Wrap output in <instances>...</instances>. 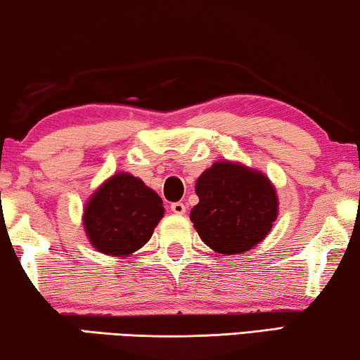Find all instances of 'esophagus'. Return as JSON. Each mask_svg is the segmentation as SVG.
<instances>
[{
	"mask_svg": "<svg viewBox=\"0 0 360 360\" xmlns=\"http://www.w3.org/2000/svg\"><path fill=\"white\" fill-rule=\"evenodd\" d=\"M170 210H172V212H174V214L181 216V214H185L186 206L184 205V202H174V205L170 206Z\"/></svg>",
	"mask_w": 360,
	"mask_h": 360,
	"instance_id": "esophagus-1",
	"label": "esophagus"
}]
</instances>
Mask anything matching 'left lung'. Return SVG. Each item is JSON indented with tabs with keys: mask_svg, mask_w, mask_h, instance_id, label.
<instances>
[{
	"mask_svg": "<svg viewBox=\"0 0 360 360\" xmlns=\"http://www.w3.org/2000/svg\"><path fill=\"white\" fill-rule=\"evenodd\" d=\"M190 219L211 250L240 255L263 242L279 214L278 191L263 172L219 160L198 176Z\"/></svg>",
	"mask_w": 360,
	"mask_h": 360,
	"instance_id": "left-lung-1",
	"label": "left lung"
}]
</instances>
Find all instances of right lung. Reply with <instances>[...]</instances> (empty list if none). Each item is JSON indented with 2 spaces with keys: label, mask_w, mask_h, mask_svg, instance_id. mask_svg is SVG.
I'll use <instances>...</instances> for the list:
<instances>
[{
  "label": "right lung",
  "mask_w": 360,
  "mask_h": 360,
  "mask_svg": "<svg viewBox=\"0 0 360 360\" xmlns=\"http://www.w3.org/2000/svg\"><path fill=\"white\" fill-rule=\"evenodd\" d=\"M164 211L162 198L141 179L117 172L89 196L82 226L97 252L127 258L149 242Z\"/></svg>",
  "instance_id": "obj_1"
}]
</instances>
